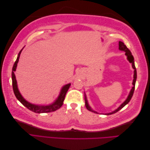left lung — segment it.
I'll return each mask as SVG.
<instances>
[{
    "label": "left lung",
    "mask_w": 150,
    "mask_h": 150,
    "mask_svg": "<svg viewBox=\"0 0 150 150\" xmlns=\"http://www.w3.org/2000/svg\"><path fill=\"white\" fill-rule=\"evenodd\" d=\"M119 49L121 50V51H125V55L127 56V59H128V60L129 61V62L130 63H131L132 64V67L134 69V76H133V88L132 89H131L130 91V93L128 95V98H127V99H126V100L125 101V102L122 103L121 105L120 106V107L116 109V110H115L114 111H112L111 112H110V113H106L105 115H112V114H114V113H116V112H117L118 111H120V110H121V109L123 108L125 105H126L127 104H128L131 98H132L133 95V93H134V88H135V83H136V81H137V69H136V67H135V65H134V57L133 56H132V54H131V51L129 50V49L126 46V45L122 42L121 41H119ZM84 100H85V105H86V108H87V110H88L89 111H91V112H93L94 113H98L96 111H95L94 110H93L89 106V105L88 104V101H87V98H86V96L85 94V98H84Z\"/></svg>",
    "instance_id": "1"
}]
</instances>
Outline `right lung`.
Returning <instances> with one entry per match:
<instances>
[{
  "instance_id": "right-lung-1",
  "label": "right lung",
  "mask_w": 150,
  "mask_h": 150,
  "mask_svg": "<svg viewBox=\"0 0 150 150\" xmlns=\"http://www.w3.org/2000/svg\"><path fill=\"white\" fill-rule=\"evenodd\" d=\"M24 48V47H23ZM22 48L21 51L19 52V54H18V56L17 57V59L13 64V66L12 67V87H13V93H14V94L17 99L19 100L24 106H25L27 108L29 109V110L33 111L36 113H45V112H52L54 111H56L58 109H59L63 104V102H64V98L66 96V94L67 92L68 89H69L71 83L67 84L65 86H63L62 88L61 92L57 98L56 100L54 101L52 104H49V105L47 106H42V105H35V104H31L29 103L28 101H27L25 99L22 97V95L21 94L19 89H18L17 88V81L16 79V76L14 74V72L16 70V67L17 66V63L19 62V59L21 55V53L22 51Z\"/></svg>"
}]
</instances>
